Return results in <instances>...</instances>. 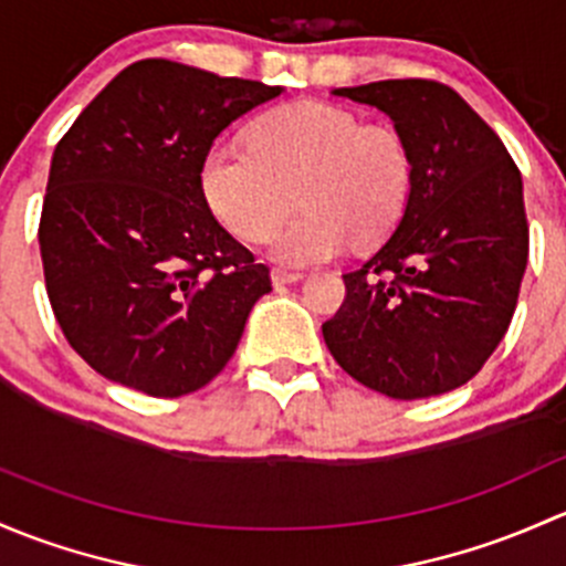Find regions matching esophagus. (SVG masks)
Masks as SVG:
<instances>
[{
	"mask_svg": "<svg viewBox=\"0 0 566 566\" xmlns=\"http://www.w3.org/2000/svg\"><path fill=\"white\" fill-rule=\"evenodd\" d=\"M302 272H291V270H272V283L275 285H289V283H300Z\"/></svg>",
	"mask_w": 566,
	"mask_h": 566,
	"instance_id": "1",
	"label": "esophagus"
}]
</instances>
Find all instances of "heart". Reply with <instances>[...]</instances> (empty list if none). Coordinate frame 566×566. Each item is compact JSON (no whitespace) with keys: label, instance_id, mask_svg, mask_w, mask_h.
Listing matches in <instances>:
<instances>
[{"label":"heart","instance_id":"1","mask_svg":"<svg viewBox=\"0 0 566 566\" xmlns=\"http://www.w3.org/2000/svg\"><path fill=\"white\" fill-rule=\"evenodd\" d=\"M198 188L214 218L244 242L266 240L296 193L305 212L272 240L270 253L285 266H307L335 259L352 240L373 248L392 234L409 207L413 155L392 125L300 101L261 116L250 147H209Z\"/></svg>","mask_w":566,"mask_h":566}]
</instances>
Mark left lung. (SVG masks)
<instances>
[{"label":"left lung","mask_w":566,"mask_h":566,"mask_svg":"<svg viewBox=\"0 0 566 566\" xmlns=\"http://www.w3.org/2000/svg\"><path fill=\"white\" fill-rule=\"evenodd\" d=\"M332 95L392 119L413 155L398 229L322 326L335 363L365 387L417 400L463 387L515 313L528 261L523 179L501 138L450 86L373 81Z\"/></svg>","instance_id":"1"}]
</instances>
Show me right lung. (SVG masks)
<instances>
[{"label":"right lung","instance_id":"obj_1","mask_svg":"<svg viewBox=\"0 0 566 566\" xmlns=\"http://www.w3.org/2000/svg\"><path fill=\"white\" fill-rule=\"evenodd\" d=\"M281 92L142 60L56 144L38 231L45 291L70 346L108 381L179 398L234 357L270 270L214 220L198 166Z\"/></svg>","mask_w":566,"mask_h":566}]
</instances>
